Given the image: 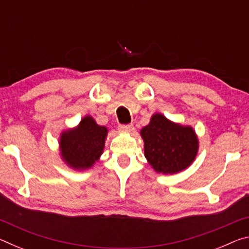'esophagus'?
Listing matches in <instances>:
<instances>
[{"label":"esophagus","instance_id":"esophagus-1","mask_svg":"<svg viewBox=\"0 0 249 249\" xmlns=\"http://www.w3.org/2000/svg\"><path fill=\"white\" fill-rule=\"evenodd\" d=\"M121 130H125V132H133L134 130V125L133 124H121L119 126Z\"/></svg>","mask_w":249,"mask_h":249}]
</instances>
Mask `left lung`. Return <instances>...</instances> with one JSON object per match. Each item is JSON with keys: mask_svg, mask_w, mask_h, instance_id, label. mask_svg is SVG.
Instances as JSON below:
<instances>
[{"mask_svg": "<svg viewBox=\"0 0 249 249\" xmlns=\"http://www.w3.org/2000/svg\"><path fill=\"white\" fill-rule=\"evenodd\" d=\"M141 134L145 142V157L159 174H176L190 166L196 158L197 138L189 126L155 114Z\"/></svg>", "mask_w": 249, "mask_h": 249, "instance_id": "obj_1", "label": "left lung"}]
</instances>
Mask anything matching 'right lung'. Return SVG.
Masks as SVG:
<instances>
[{"label":"right lung","instance_id":"add662e5","mask_svg":"<svg viewBox=\"0 0 249 249\" xmlns=\"http://www.w3.org/2000/svg\"><path fill=\"white\" fill-rule=\"evenodd\" d=\"M107 134L104 126L96 124L91 116H86L77 128L62 133V157L74 169L90 168L102 154Z\"/></svg>","mask_w":249,"mask_h":249}]
</instances>
